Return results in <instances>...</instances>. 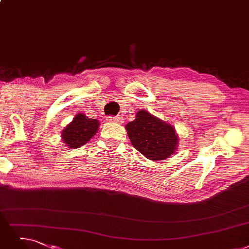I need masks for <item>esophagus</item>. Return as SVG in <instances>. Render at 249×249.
Instances as JSON below:
<instances>
[{"mask_svg": "<svg viewBox=\"0 0 249 249\" xmlns=\"http://www.w3.org/2000/svg\"><path fill=\"white\" fill-rule=\"evenodd\" d=\"M106 119H107V122H109V123L121 124V123H123V121H124V117H123V115H117V116H115V117H113V116H108Z\"/></svg>", "mask_w": 249, "mask_h": 249, "instance_id": "34e87169", "label": "esophagus"}]
</instances>
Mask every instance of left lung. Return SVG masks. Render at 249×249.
Returning a JSON list of instances; mask_svg holds the SVG:
<instances>
[{
    "mask_svg": "<svg viewBox=\"0 0 249 249\" xmlns=\"http://www.w3.org/2000/svg\"><path fill=\"white\" fill-rule=\"evenodd\" d=\"M132 145L150 160H163L178 149V136L173 124L161 121L144 109L136 113L135 121L125 125Z\"/></svg>",
    "mask_w": 249,
    "mask_h": 249,
    "instance_id": "left-lung-1",
    "label": "left lung"
}]
</instances>
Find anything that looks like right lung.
<instances>
[{
  "instance_id": "right-lung-1",
  "label": "right lung",
  "mask_w": 249,
  "mask_h": 249,
  "mask_svg": "<svg viewBox=\"0 0 249 249\" xmlns=\"http://www.w3.org/2000/svg\"><path fill=\"white\" fill-rule=\"evenodd\" d=\"M100 123L95 118L88 117L84 113H77L71 123L61 131L63 143L71 149L82 147L96 135Z\"/></svg>"
}]
</instances>
